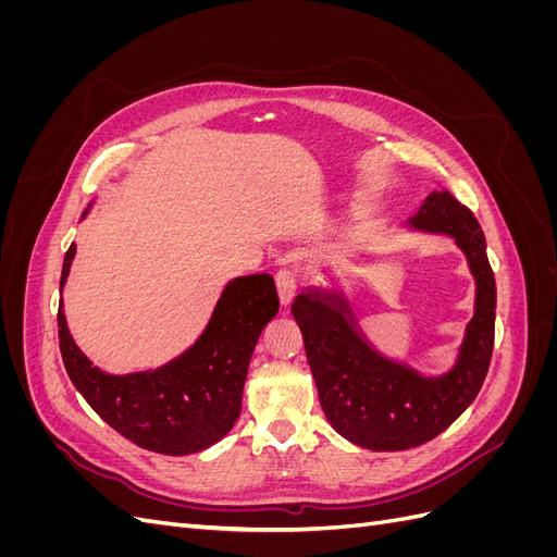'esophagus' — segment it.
I'll return each mask as SVG.
<instances>
[{
	"instance_id": "esophagus-1",
	"label": "esophagus",
	"mask_w": 557,
	"mask_h": 557,
	"mask_svg": "<svg viewBox=\"0 0 557 557\" xmlns=\"http://www.w3.org/2000/svg\"><path fill=\"white\" fill-rule=\"evenodd\" d=\"M276 288H278V297L283 307H290L297 293H299V274L297 269H281L276 274Z\"/></svg>"
}]
</instances>
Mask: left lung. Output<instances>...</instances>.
Instances as JSON below:
<instances>
[{
    "label": "left lung",
    "instance_id": "left-lung-1",
    "mask_svg": "<svg viewBox=\"0 0 557 557\" xmlns=\"http://www.w3.org/2000/svg\"><path fill=\"white\" fill-rule=\"evenodd\" d=\"M409 223L450 234L476 278L474 318L446 376L423 379L381 358L360 336L342 297L325 290L297 295L293 315L305 336L320 407L348 442L372 450H407L442 434L476 399L495 344V276L481 225L448 190L432 193Z\"/></svg>",
    "mask_w": 557,
    "mask_h": 557
}]
</instances>
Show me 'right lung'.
I'll return each mask as SVG.
<instances>
[{
	"label": "right lung",
	"mask_w": 557,
	"mask_h": 557,
	"mask_svg": "<svg viewBox=\"0 0 557 557\" xmlns=\"http://www.w3.org/2000/svg\"><path fill=\"white\" fill-rule=\"evenodd\" d=\"M74 252L72 244L64 256L60 290ZM276 313L274 278L239 276L223 290L205 334L190 350L156 372L111 376L92 367L74 344L60 305V352L76 391L115 432L146 450L188 455L221 442L237 423L248 362Z\"/></svg>",
	"instance_id": "add662e5"
}]
</instances>
